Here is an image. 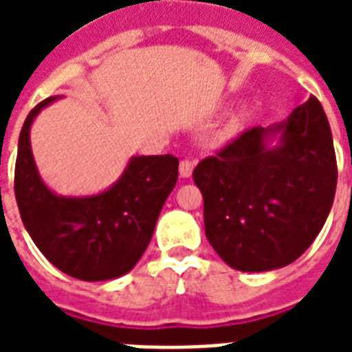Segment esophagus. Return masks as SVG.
I'll use <instances>...</instances> for the list:
<instances>
[{
	"label": "esophagus",
	"instance_id": "esophagus-1",
	"mask_svg": "<svg viewBox=\"0 0 352 352\" xmlns=\"http://www.w3.org/2000/svg\"><path fill=\"white\" fill-rule=\"evenodd\" d=\"M193 171V162L190 159H182L181 164H179V173H181L182 179H188V177H192Z\"/></svg>",
	"mask_w": 352,
	"mask_h": 352
}]
</instances>
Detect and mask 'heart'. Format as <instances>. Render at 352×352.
Returning <instances> with one entry per match:
<instances>
[{"label": "heart", "instance_id": "obj_1", "mask_svg": "<svg viewBox=\"0 0 352 352\" xmlns=\"http://www.w3.org/2000/svg\"><path fill=\"white\" fill-rule=\"evenodd\" d=\"M237 129H239V122H232L230 126L226 127L225 131L221 133V137H219L221 142H228L230 138H234L235 133H237Z\"/></svg>", "mask_w": 352, "mask_h": 352}]
</instances>
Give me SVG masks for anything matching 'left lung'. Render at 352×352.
<instances>
[{"mask_svg": "<svg viewBox=\"0 0 352 352\" xmlns=\"http://www.w3.org/2000/svg\"><path fill=\"white\" fill-rule=\"evenodd\" d=\"M193 181L204 199L206 237L228 267H287L333 208L338 170L322 104L311 96L283 122L252 127L201 160Z\"/></svg>", "mask_w": 352, "mask_h": 352, "instance_id": "obj_1", "label": "left lung"}]
</instances>
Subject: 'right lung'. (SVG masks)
I'll return each instance as SVG.
<instances>
[{
	"instance_id": "1",
	"label": "right lung",
	"mask_w": 352,
	"mask_h": 352,
	"mask_svg": "<svg viewBox=\"0 0 352 352\" xmlns=\"http://www.w3.org/2000/svg\"><path fill=\"white\" fill-rule=\"evenodd\" d=\"M49 96L25 118L18 140L14 193L25 230L40 252L71 278L109 281L131 270L148 248L166 199L175 188L179 159L137 155L117 182L95 195L65 197L47 186L30 149V126Z\"/></svg>"
}]
</instances>
